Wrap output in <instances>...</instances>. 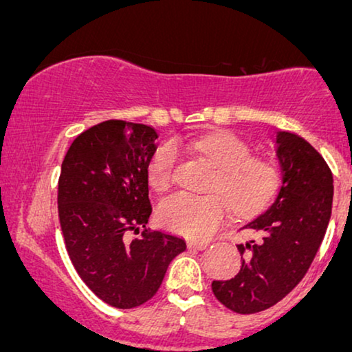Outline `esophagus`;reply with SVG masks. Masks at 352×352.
<instances>
[{"mask_svg": "<svg viewBox=\"0 0 352 352\" xmlns=\"http://www.w3.org/2000/svg\"><path fill=\"white\" fill-rule=\"evenodd\" d=\"M208 243L210 241H206V239H190V241H187V246L190 249H198V251H200V249H205L208 246Z\"/></svg>", "mask_w": 352, "mask_h": 352, "instance_id": "obj_1", "label": "esophagus"}]
</instances>
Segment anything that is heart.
Masks as SVG:
<instances>
[{"instance_id":"b5f03b06","label":"heart","mask_w":352,"mask_h":352,"mask_svg":"<svg viewBox=\"0 0 352 352\" xmlns=\"http://www.w3.org/2000/svg\"><path fill=\"white\" fill-rule=\"evenodd\" d=\"M193 152L216 166L211 193H175L157 208V219L168 230L188 238L211 236L226 221L230 208L239 216L256 214L272 200L279 187V168L273 160L251 155L249 146L228 131H214L187 142ZM177 149L165 144L149 162V182L165 192L175 182Z\"/></svg>"}]
</instances>
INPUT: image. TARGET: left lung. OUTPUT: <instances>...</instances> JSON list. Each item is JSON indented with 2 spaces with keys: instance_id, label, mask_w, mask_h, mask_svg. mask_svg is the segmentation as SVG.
Wrapping results in <instances>:
<instances>
[{
  "instance_id": "obj_1",
  "label": "left lung",
  "mask_w": 352,
  "mask_h": 352,
  "mask_svg": "<svg viewBox=\"0 0 352 352\" xmlns=\"http://www.w3.org/2000/svg\"><path fill=\"white\" fill-rule=\"evenodd\" d=\"M276 144L281 188L273 205L243 227L262 238L238 244L243 262L235 278L211 284L219 302L238 314L272 308L302 281L332 214L333 176L322 155L289 131H279Z\"/></svg>"
}]
</instances>
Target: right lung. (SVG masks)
I'll return each instance as SVG.
<instances>
[{"mask_svg":"<svg viewBox=\"0 0 352 352\" xmlns=\"http://www.w3.org/2000/svg\"><path fill=\"white\" fill-rule=\"evenodd\" d=\"M155 140L152 126L101 122L71 142L58 177L66 251L87 287L114 308L151 300L168 265L186 251L182 238L146 228Z\"/></svg>","mask_w":352,"mask_h":352,"instance_id":"right-lung-1","label":"right lung"}]
</instances>
